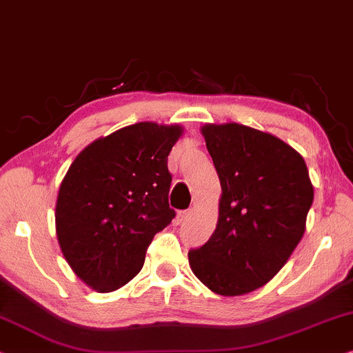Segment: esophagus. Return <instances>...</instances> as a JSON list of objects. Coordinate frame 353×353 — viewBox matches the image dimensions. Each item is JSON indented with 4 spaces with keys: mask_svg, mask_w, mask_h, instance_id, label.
I'll list each match as a JSON object with an SVG mask.
<instances>
[{
    "mask_svg": "<svg viewBox=\"0 0 353 353\" xmlns=\"http://www.w3.org/2000/svg\"><path fill=\"white\" fill-rule=\"evenodd\" d=\"M191 216V210H185V212H180L178 213V221L180 223H183V221H186V219Z\"/></svg>",
    "mask_w": 353,
    "mask_h": 353,
    "instance_id": "1",
    "label": "esophagus"
}]
</instances>
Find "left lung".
<instances>
[{
  "label": "left lung",
  "instance_id": "left-lung-1",
  "mask_svg": "<svg viewBox=\"0 0 353 353\" xmlns=\"http://www.w3.org/2000/svg\"><path fill=\"white\" fill-rule=\"evenodd\" d=\"M219 183L216 229L189 265L213 293H252L274 279L298 247L314 202L303 156L252 127L228 122L201 129Z\"/></svg>",
  "mask_w": 353,
  "mask_h": 353
}]
</instances>
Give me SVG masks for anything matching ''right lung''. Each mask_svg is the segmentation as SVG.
I'll return each mask as SVG.
<instances>
[{
  "instance_id": "1",
  "label": "right lung",
  "mask_w": 353,
  "mask_h": 353,
  "mask_svg": "<svg viewBox=\"0 0 353 353\" xmlns=\"http://www.w3.org/2000/svg\"><path fill=\"white\" fill-rule=\"evenodd\" d=\"M181 134V125H127L92 141L66 172L55 205L59 245L99 293L129 283L152 237L175 218L167 157Z\"/></svg>"
}]
</instances>
